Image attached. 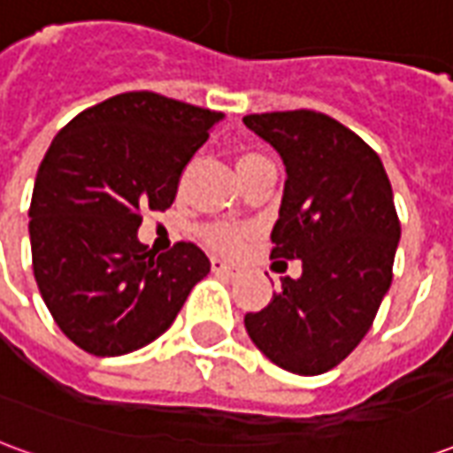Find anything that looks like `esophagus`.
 I'll return each instance as SVG.
<instances>
[{"label":"esophagus","mask_w":453,"mask_h":453,"mask_svg":"<svg viewBox=\"0 0 453 453\" xmlns=\"http://www.w3.org/2000/svg\"><path fill=\"white\" fill-rule=\"evenodd\" d=\"M211 269H213V274H223V276H235L237 269L233 265H227L223 259H213L211 262Z\"/></svg>","instance_id":"1"}]
</instances>
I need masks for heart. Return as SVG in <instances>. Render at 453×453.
Here are the masks:
<instances>
[{"mask_svg":"<svg viewBox=\"0 0 453 453\" xmlns=\"http://www.w3.org/2000/svg\"><path fill=\"white\" fill-rule=\"evenodd\" d=\"M257 167H274L265 155H259V152H245V155H240L237 157V174H245L250 169ZM203 237H206V242L218 252H237L242 242H245L247 230L235 226H226V223H216V226H208L203 230Z\"/></svg>","mask_w":453,"mask_h":453,"instance_id":"obj_1","label":"heart"}]
</instances>
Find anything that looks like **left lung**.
<instances>
[{
  "label": "left lung",
  "mask_w": 453,
  "mask_h": 453,
  "mask_svg": "<svg viewBox=\"0 0 453 453\" xmlns=\"http://www.w3.org/2000/svg\"><path fill=\"white\" fill-rule=\"evenodd\" d=\"M242 120L286 167L272 257L303 265L266 308L245 315L247 334L276 366L318 376L349 357L388 294L400 240L393 188L379 155L325 113Z\"/></svg>",
  "instance_id": "left-lung-1"
}]
</instances>
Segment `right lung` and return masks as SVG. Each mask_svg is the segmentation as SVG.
<instances>
[{
  "label": "right lung",
  "instance_id": "1",
  "mask_svg": "<svg viewBox=\"0 0 453 453\" xmlns=\"http://www.w3.org/2000/svg\"><path fill=\"white\" fill-rule=\"evenodd\" d=\"M223 113L126 92L65 126L35 174L28 208L34 276L58 327L94 357H120L169 330L211 272L194 242L157 255L140 213L165 211Z\"/></svg>",
  "mask_w": 453,
  "mask_h": 453
}]
</instances>
